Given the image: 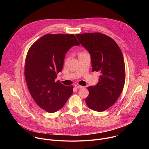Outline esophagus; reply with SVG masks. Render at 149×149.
Here are the masks:
<instances>
[{"instance_id":"34e87169","label":"esophagus","mask_w":149,"mask_h":149,"mask_svg":"<svg viewBox=\"0 0 149 149\" xmlns=\"http://www.w3.org/2000/svg\"><path fill=\"white\" fill-rule=\"evenodd\" d=\"M75 87L77 88H82L84 87H82V86H80V85H78V84H75Z\"/></svg>"}]
</instances>
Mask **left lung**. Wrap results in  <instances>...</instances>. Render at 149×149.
<instances>
[{
	"label": "left lung",
	"mask_w": 149,
	"mask_h": 149,
	"mask_svg": "<svg viewBox=\"0 0 149 149\" xmlns=\"http://www.w3.org/2000/svg\"><path fill=\"white\" fill-rule=\"evenodd\" d=\"M81 45L88 51L92 71L100 72L98 82L87 88L88 107L101 112L110 108L120 95L125 83V70L123 54L116 42L101 33L77 34Z\"/></svg>",
	"instance_id": "1"
}]
</instances>
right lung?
<instances>
[{"instance_id": "obj_1", "label": "right lung", "mask_w": 149, "mask_h": 149, "mask_svg": "<svg viewBox=\"0 0 149 149\" xmlns=\"http://www.w3.org/2000/svg\"><path fill=\"white\" fill-rule=\"evenodd\" d=\"M79 45L74 35L47 34L29 48L25 76L29 91L38 106L48 113L60 110L73 93L72 86L55 82L67 52Z\"/></svg>"}]
</instances>
